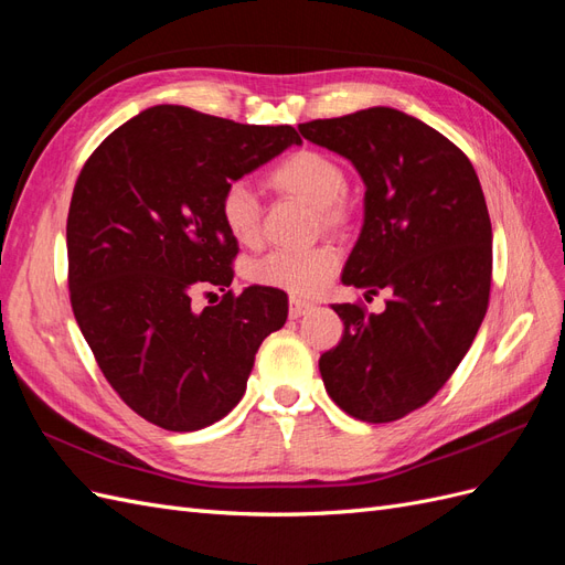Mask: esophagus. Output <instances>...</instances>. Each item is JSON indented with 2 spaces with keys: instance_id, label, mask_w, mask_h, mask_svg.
Listing matches in <instances>:
<instances>
[{
  "instance_id": "1",
  "label": "esophagus",
  "mask_w": 565,
  "mask_h": 565,
  "mask_svg": "<svg viewBox=\"0 0 565 565\" xmlns=\"http://www.w3.org/2000/svg\"><path fill=\"white\" fill-rule=\"evenodd\" d=\"M313 309V303L311 301H306V299H299V297H292L289 299V316L292 318H301V316H306Z\"/></svg>"
}]
</instances>
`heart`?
Returning <instances> with one entry per match:
<instances>
[{
  "mask_svg": "<svg viewBox=\"0 0 565 565\" xmlns=\"http://www.w3.org/2000/svg\"><path fill=\"white\" fill-rule=\"evenodd\" d=\"M268 183L280 193L297 195L313 204L324 226H341L347 221V207L339 200L347 188L344 169L320 150L303 148L289 152L270 169ZM218 218L233 241L241 245H254L259 237V200L245 183L226 188L218 200ZM337 264L339 256L330 245L273 249L249 264V278L292 295H316L330 282Z\"/></svg>",
  "mask_w": 565,
  "mask_h": 565,
  "instance_id": "heart-1",
  "label": "heart"
}]
</instances>
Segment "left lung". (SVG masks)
<instances>
[{"mask_svg":"<svg viewBox=\"0 0 565 565\" xmlns=\"http://www.w3.org/2000/svg\"><path fill=\"white\" fill-rule=\"evenodd\" d=\"M365 183L363 228L341 282L386 292L382 313L332 303L344 337L320 355L330 398L384 424L429 403L467 355L488 311L492 228L469 158L422 119L367 108L299 125Z\"/></svg>","mask_w":565,"mask_h":565,"instance_id":"8db88e82","label":"left lung"}]
</instances>
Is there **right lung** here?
Listing matches in <instances>:
<instances>
[{
    "label": "right lung",
    "mask_w": 565,
    "mask_h": 565,
    "mask_svg": "<svg viewBox=\"0 0 565 565\" xmlns=\"http://www.w3.org/2000/svg\"><path fill=\"white\" fill-rule=\"evenodd\" d=\"M301 143L295 127L237 125L183 106L131 117L82 167L67 212V287L100 372L136 415L198 431L241 403L287 295L227 294L237 241L218 218L226 188ZM200 286L227 295L198 312Z\"/></svg>",
    "instance_id": "obj_1"
}]
</instances>
